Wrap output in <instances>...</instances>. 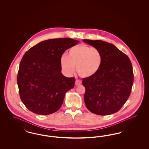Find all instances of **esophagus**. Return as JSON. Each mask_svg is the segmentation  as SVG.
Returning <instances> with one entry per match:
<instances>
[{"label": "esophagus", "mask_w": 149, "mask_h": 149, "mask_svg": "<svg viewBox=\"0 0 149 149\" xmlns=\"http://www.w3.org/2000/svg\"><path fill=\"white\" fill-rule=\"evenodd\" d=\"M81 81L80 80H76L75 81V85L77 86L78 85H81Z\"/></svg>", "instance_id": "1"}]
</instances>
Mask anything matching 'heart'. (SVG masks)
Returning a JSON list of instances; mask_svg holds the SVG:
<instances>
[{"mask_svg": "<svg viewBox=\"0 0 149 149\" xmlns=\"http://www.w3.org/2000/svg\"><path fill=\"white\" fill-rule=\"evenodd\" d=\"M103 64L102 52L96 47L84 44L73 46L67 52L66 57L60 59V66L64 74L71 76L77 68L78 74L82 78H91L100 71Z\"/></svg>", "mask_w": 149, "mask_h": 149, "instance_id": "b5f03b06", "label": "heart"}]
</instances>
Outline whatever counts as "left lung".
<instances>
[{
  "label": "left lung",
  "mask_w": 149,
  "mask_h": 149,
  "mask_svg": "<svg viewBox=\"0 0 149 149\" xmlns=\"http://www.w3.org/2000/svg\"><path fill=\"white\" fill-rule=\"evenodd\" d=\"M98 49L103 64L94 77L83 78L84 97L87 109L93 113L106 116L118 112L127 101L134 83V73L129 57L114 45L101 40H83Z\"/></svg>",
  "instance_id": "8db88e82"
}]
</instances>
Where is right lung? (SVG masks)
<instances>
[{"label":"right lung","instance_id":"right-lung-1","mask_svg":"<svg viewBox=\"0 0 149 149\" xmlns=\"http://www.w3.org/2000/svg\"><path fill=\"white\" fill-rule=\"evenodd\" d=\"M79 41L69 38L50 39L29 49L22 58L17 84L22 102L30 111L41 115L55 113L62 106L65 93L75 79L61 72L64 52Z\"/></svg>","mask_w":149,"mask_h":149}]
</instances>
